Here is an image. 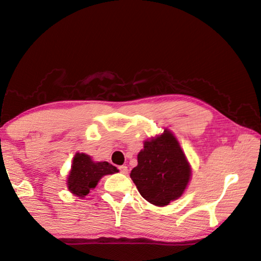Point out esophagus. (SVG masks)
<instances>
[{
  "label": "esophagus",
  "mask_w": 261,
  "mask_h": 261,
  "mask_svg": "<svg viewBox=\"0 0 261 261\" xmlns=\"http://www.w3.org/2000/svg\"><path fill=\"white\" fill-rule=\"evenodd\" d=\"M118 169H120V171L122 174H124V175H126L127 174V167L126 166H121V167H118Z\"/></svg>",
  "instance_id": "esophagus-1"
}]
</instances>
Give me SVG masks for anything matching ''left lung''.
<instances>
[{
    "mask_svg": "<svg viewBox=\"0 0 261 261\" xmlns=\"http://www.w3.org/2000/svg\"><path fill=\"white\" fill-rule=\"evenodd\" d=\"M137 159L138 165L130 177L141 197L161 207L182 196L191 177V167L169 130L145 141Z\"/></svg>",
    "mask_w": 261,
    "mask_h": 261,
    "instance_id": "obj_1",
    "label": "left lung"
}]
</instances>
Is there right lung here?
Masks as SVG:
<instances>
[{"mask_svg": "<svg viewBox=\"0 0 261 261\" xmlns=\"http://www.w3.org/2000/svg\"><path fill=\"white\" fill-rule=\"evenodd\" d=\"M117 171V168L107 161L94 162L87 154L76 153L68 176V189L73 196L83 198L96 187L102 176Z\"/></svg>", "mask_w": 261, "mask_h": 261, "instance_id": "right-lung-1", "label": "right lung"}]
</instances>
